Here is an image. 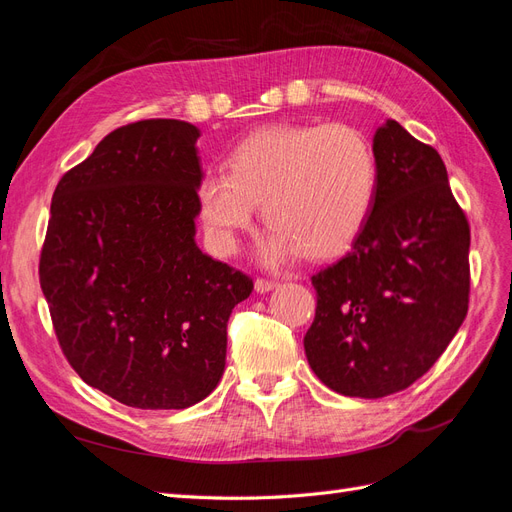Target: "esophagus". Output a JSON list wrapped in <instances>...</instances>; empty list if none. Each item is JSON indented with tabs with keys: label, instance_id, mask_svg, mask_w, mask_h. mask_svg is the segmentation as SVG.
I'll use <instances>...</instances> for the list:
<instances>
[{
	"label": "esophagus",
	"instance_id": "obj_1",
	"mask_svg": "<svg viewBox=\"0 0 512 512\" xmlns=\"http://www.w3.org/2000/svg\"><path fill=\"white\" fill-rule=\"evenodd\" d=\"M275 286H277V284L271 282V280H256V282H254V288H256V292H260V294H265V292L273 290Z\"/></svg>",
	"mask_w": 512,
	"mask_h": 512
}]
</instances>
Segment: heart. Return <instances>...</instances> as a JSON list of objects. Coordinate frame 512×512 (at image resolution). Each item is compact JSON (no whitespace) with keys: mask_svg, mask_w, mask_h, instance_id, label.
<instances>
[{"mask_svg":"<svg viewBox=\"0 0 512 512\" xmlns=\"http://www.w3.org/2000/svg\"><path fill=\"white\" fill-rule=\"evenodd\" d=\"M378 190V164L367 138L344 123L275 126L254 132L226 170L198 181L196 203L218 254H235L239 232L254 222L256 203L271 224L260 260L280 267L303 252L329 258L363 230Z\"/></svg>","mask_w":512,"mask_h":512,"instance_id":"obj_1","label":"heart"}]
</instances>
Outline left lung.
<instances>
[{
    "mask_svg": "<svg viewBox=\"0 0 512 512\" xmlns=\"http://www.w3.org/2000/svg\"><path fill=\"white\" fill-rule=\"evenodd\" d=\"M378 190L352 250L312 277L303 346L339 395L378 399L416 382L468 314L470 226L440 153L395 119L374 134Z\"/></svg>",
    "mask_w": 512,
    "mask_h": 512,
    "instance_id": "obj_1",
    "label": "left lung"
}]
</instances>
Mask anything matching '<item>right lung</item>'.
Masks as SVG:
<instances>
[{
    "label": "right lung",
    "mask_w": 512,
    "mask_h": 512,
    "mask_svg": "<svg viewBox=\"0 0 512 512\" xmlns=\"http://www.w3.org/2000/svg\"><path fill=\"white\" fill-rule=\"evenodd\" d=\"M200 130L145 119L59 179L40 286L68 363L141 410H183L218 386L232 307L252 280L196 245Z\"/></svg>",
    "instance_id": "obj_1"
}]
</instances>
